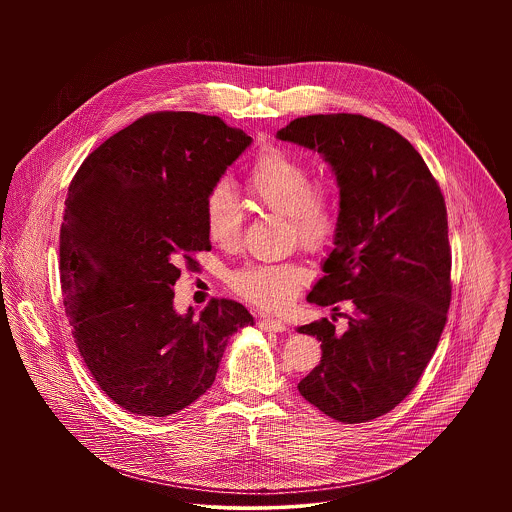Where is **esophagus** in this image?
I'll use <instances>...</instances> for the list:
<instances>
[{
  "label": "esophagus",
  "mask_w": 512,
  "mask_h": 512,
  "mask_svg": "<svg viewBox=\"0 0 512 512\" xmlns=\"http://www.w3.org/2000/svg\"><path fill=\"white\" fill-rule=\"evenodd\" d=\"M257 326H259L261 330H265V332H286V330H288V324L282 322V320H278V318H261V320L257 322Z\"/></svg>",
  "instance_id": "34e87169"
}]
</instances>
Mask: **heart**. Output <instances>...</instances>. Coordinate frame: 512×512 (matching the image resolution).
Instances as JSON below:
<instances>
[{
	"instance_id": "obj_1",
	"label": "heart",
	"mask_w": 512,
	"mask_h": 512,
	"mask_svg": "<svg viewBox=\"0 0 512 512\" xmlns=\"http://www.w3.org/2000/svg\"><path fill=\"white\" fill-rule=\"evenodd\" d=\"M245 186L268 211L290 220L295 240L320 249L336 232V207L328 182L313 180L311 167L290 153L268 147L245 176ZM242 205L226 182L205 197V230L213 244L234 247L242 234ZM309 272L297 263H247L230 276L232 290L257 307L278 311L290 305Z\"/></svg>"
}]
</instances>
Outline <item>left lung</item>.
Here are the masks:
<instances>
[{
  "mask_svg": "<svg viewBox=\"0 0 512 512\" xmlns=\"http://www.w3.org/2000/svg\"><path fill=\"white\" fill-rule=\"evenodd\" d=\"M276 138L318 151L340 188L334 249L307 301L334 305L347 330L336 332L328 318L297 328L322 341L320 363L297 390L343 424L374 420L414 390L447 322L443 195L420 153L363 115L299 117ZM340 300L352 303L351 316L337 313Z\"/></svg>",
  "mask_w": 512,
  "mask_h": 512,
  "instance_id": "left-lung-1",
  "label": "left lung"
}]
</instances>
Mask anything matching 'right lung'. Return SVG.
<instances>
[{
	"label": "right lung",
	"mask_w": 512,
	"mask_h": 512,
	"mask_svg": "<svg viewBox=\"0 0 512 512\" xmlns=\"http://www.w3.org/2000/svg\"><path fill=\"white\" fill-rule=\"evenodd\" d=\"M253 140L219 117L159 111L94 149L74 174L59 238L61 290L90 374L124 411L169 416L215 382L253 317L211 299L174 311V284L209 251L205 197Z\"/></svg>",
	"instance_id": "obj_1"
}]
</instances>
